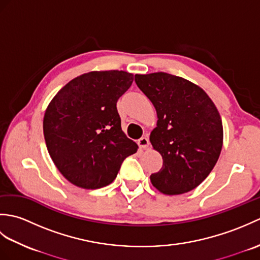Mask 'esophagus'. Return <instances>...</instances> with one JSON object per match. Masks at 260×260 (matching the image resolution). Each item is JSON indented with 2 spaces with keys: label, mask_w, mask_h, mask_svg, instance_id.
<instances>
[{
  "label": "esophagus",
  "mask_w": 260,
  "mask_h": 260,
  "mask_svg": "<svg viewBox=\"0 0 260 260\" xmlns=\"http://www.w3.org/2000/svg\"><path fill=\"white\" fill-rule=\"evenodd\" d=\"M137 144H139V146L141 147V148H147L148 147V145H150V141H148V139L146 136H143V137H141V139L137 141Z\"/></svg>",
  "instance_id": "esophagus-1"
}]
</instances>
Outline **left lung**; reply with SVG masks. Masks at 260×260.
<instances>
[{
    "label": "left lung",
    "instance_id": "obj_1",
    "mask_svg": "<svg viewBox=\"0 0 260 260\" xmlns=\"http://www.w3.org/2000/svg\"><path fill=\"white\" fill-rule=\"evenodd\" d=\"M137 87L157 114L151 144L163 165L150 178L164 194L189 192L202 183L217 163L222 148V121L202 88L167 73L135 75Z\"/></svg>",
    "mask_w": 260,
    "mask_h": 260
}]
</instances>
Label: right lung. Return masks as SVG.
<instances>
[{"label": "right lung", "instance_id": "add662e5", "mask_svg": "<svg viewBox=\"0 0 260 260\" xmlns=\"http://www.w3.org/2000/svg\"><path fill=\"white\" fill-rule=\"evenodd\" d=\"M134 76L123 70L91 71L69 81L46 110L43 134L57 169L82 189L112 183L137 144L121 131L116 104Z\"/></svg>", "mask_w": 260, "mask_h": 260}]
</instances>
